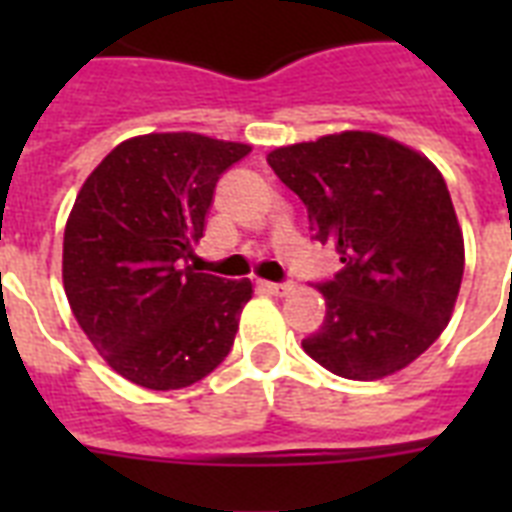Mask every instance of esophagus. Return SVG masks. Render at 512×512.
<instances>
[{
    "label": "esophagus",
    "mask_w": 512,
    "mask_h": 512,
    "mask_svg": "<svg viewBox=\"0 0 512 512\" xmlns=\"http://www.w3.org/2000/svg\"><path fill=\"white\" fill-rule=\"evenodd\" d=\"M257 289L260 292H268V295H289L295 284H289V281H257Z\"/></svg>",
    "instance_id": "obj_1"
}]
</instances>
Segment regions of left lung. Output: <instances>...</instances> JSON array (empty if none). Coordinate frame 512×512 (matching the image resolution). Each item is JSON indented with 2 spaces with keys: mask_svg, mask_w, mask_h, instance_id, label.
Returning a JSON list of instances; mask_svg holds the SVG:
<instances>
[{
  "mask_svg": "<svg viewBox=\"0 0 512 512\" xmlns=\"http://www.w3.org/2000/svg\"><path fill=\"white\" fill-rule=\"evenodd\" d=\"M271 170L308 209L313 239L342 268L316 287L327 316L305 353L348 380L404 369L452 319L465 244L441 172L374 132L276 148Z\"/></svg>",
  "mask_w": 512,
  "mask_h": 512,
  "instance_id": "1",
  "label": "left lung"
}]
</instances>
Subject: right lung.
Wrapping results in <instances>:
<instances>
[{"mask_svg":"<svg viewBox=\"0 0 512 512\" xmlns=\"http://www.w3.org/2000/svg\"><path fill=\"white\" fill-rule=\"evenodd\" d=\"M249 151L196 132L143 135L116 146L76 196L66 297L95 350L135 385L188 388L231 353L252 284L185 263L217 180Z\"/></svg>","mask_w":512,"mask_h":512,"instance_id":"obj_1","label":"right lung"}]
</instances>
